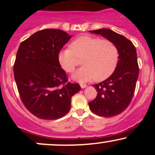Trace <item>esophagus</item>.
<instances>
[{"label":"esophagus","mask_w":155,"mask_h":155,"mask_svg":"<svg viewBox=\"0 0 155 155\" xmlns=\"http://www.w3.org/2000/svg\"><path fill=\"white\" fill-rule=\"evenodd\" d=\"M80 86H81V87L82 89L87 87V84H80Z\"/></svg>","instance_id":"obj_1"}]
</instances>
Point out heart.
Wrapping results in <instances>:
<instances>
[{"instance_id":"1","label":"heart","mask_w":155,"mask_h":155,"mask_svg":"<svg viewBox=\"0 0 155 155\" xmlns=\"http://www.w3.org/2000/svg\"><path fill=\"white\" fill-rule=\"evenodd\" d=\"M71 48L61 49L58 60L64 71L71 73L77 65L76 58L84 57L83 66L73 74L74 79L87 81L95 78L96 81H102L109 77L116 69L119 50L112 41L84 35L74 41Z\"/></svg>"}]
</instances>
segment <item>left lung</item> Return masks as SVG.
I'll use <instances>...</instances> for the list:
<instances>
[{"label":"left lung","instance_id":"1","mask_svg":"<svg viewBox=\"0 0 155 155\" xmlns=\"http://www.w3.org/2000/svg\"><path fill=\"white\" fill-rule=\"evenodd\" d=\"M102 35L118 48L119 61L116 69L107 79L92 85L97 92L95 100L89 102L90 110L101 117L120 114L132 100L138 77L136 47L123 35L107 28L89 31Z\"/></svg>","mask_w":155,"mask_h":155}]
</instances>
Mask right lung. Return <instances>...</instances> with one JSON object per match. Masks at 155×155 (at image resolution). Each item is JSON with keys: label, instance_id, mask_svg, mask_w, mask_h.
Segmentation results:
<instances>
[{"label": "right lung", "instance_id": "1", "mask_svg": "<svg viewBox=\"0 0 155 155\" xmlns=\"http://www.w3.org/2000/svg\"><path fill=\"white\" fill-rule=\"evenodd\" d=\"M72 35L58 29L38 31L19 45L14 74L23 104L42 120H57L69 111L71 97L81 90L68 82L58 52Z\"/></svg>", "mask_w": 155, "mask_h": 155}]
</instances>
